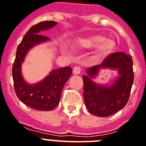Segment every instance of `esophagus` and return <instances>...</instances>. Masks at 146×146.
<instances>
[{
  "mask_svg": "<svg viewBox=\"0 0 146 146\" xmlns=\"http://www.w3.org/2000/svg\"><path fill=\"white\" fill-rule=\"evenodd\" d=\"M80 72H81V68L79 66H75L73 68V74H80Z\"/></svg>",
  "mask_w": 146,
  "mask_h": 146,
  "instance_id": "obj_1",
  "label": "esophagus"
}]
</instances>
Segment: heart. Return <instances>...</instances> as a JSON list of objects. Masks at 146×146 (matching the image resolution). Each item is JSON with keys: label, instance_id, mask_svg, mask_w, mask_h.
Returning <instances> with one entry per match:
<instances>
[{"label": "heart", "instance_id": "1", "mask_svg": "<svg viewBox=\"0 0 146 146\" xmlns=\"http://www.w3.org/2000/svg\"><path fill=\"white\" fill-rule=\"evenodd\" d=\"M80 45L84 48H93L98 47L95 58L102 59L111 52L115 48L114 41L107 39L106 37L101 35H94L83 38L80 41Z\"/></svg>", "mask_w": 146, "mask_h": 146}]
</instances>
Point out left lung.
Returning a JSON list of instances; mask_svg holds the SVG:
<instances>
[{"mask_svg":"<svg viewBox=\"0 0 146 146\" xmlns=\"http://www.w3.org/2000/svg\"><path fill=\"white\" fill-rule=\"evenodd\" d=\"M101 69L117 70L118 76L111 84H97L93 80ZM84 99L88 111L99 117H108L126 105L133 83V61L124 52L110 54L102 64L86 69L83 76Z\"/></svg>","mask_w":146,"mask_h":146,"instance_id":"left-lung-1","label":"left lung"}]
</instances>
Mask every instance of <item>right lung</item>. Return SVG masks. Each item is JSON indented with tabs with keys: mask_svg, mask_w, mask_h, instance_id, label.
Masks as SVG:
<instances>
[{
	"mask_svg": "<svg viewBox=\"0 0 146 146\" xmlns=\"http://www.w3.org/2000/svg\"><path fill=\"white\" fill-rule=\"evenodd\" d=\"M56 24V21H42L31 27L17 48L13 66V78L17 97L30 108L42 111H49L58 105L62 88L72 75V68L67 66L53 69L44 79L31 84L24 79L21 65L33 48L50 41L48 37L40 33L51 29Z\"/></svg>",
	"mask_w": 146,
	"mask_h": 146,
	"instance_id": "add662e5",
	"label": "right lung"
}]
</instances>
